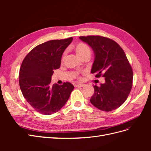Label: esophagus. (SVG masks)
Masks as SVG:
<instances>
[{
	"label": "esophagus",
	"mask_w": 151,
	"mask_h": 151,
	"mask_svg": "<svg viewBox=\"0 0 151 151\" xmlns=\"http://www.w3.org/2000/svg\"><path fill=\"white\" fill-rule=\"evenodd\" d=\"M86 86L85 84H83V83H80V84H76V87H84Z\"/></svg>",
	"instance_id": "obj_1"
}]
</instances>
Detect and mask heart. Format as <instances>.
Wrapping results in <instances>:
<instances>
[{"label":"heart","instance_id":"heart-1","mask_svg":"<svg viewBox=\"0 0 151 151\" xmlns=\"http://www.w3.org/2000/svg\"><path fill=\"white\" fill-rule=\"evenodd\" d=\"M75 51L77 55L80 58L86 55H91L90 48L86 44L83 43H80L77 44L76 46ZM64 57H65V53H63V57H62V60H63Z\"/></svg>","mask_w":151,"mask_h":151}]
</instances>
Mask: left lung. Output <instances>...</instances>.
Segmentation results:
<instances>
[{
    "instance_id": "1",
    "label": "left lung",
    "mask_w": 151,
    "mask_h": 151,
    "mask_svg": "<svg viewBox=\"0 0 151 151\" xmlns=\"http://www.w3.org/2000/svg\"><path fill=\"white\" fill-rule=\"evenodd\" d=\"M94 53L91 72L104 77L105 83L94 86L90 101L97 108L111 111L123 104L129 96L133 82V71L126 55L115 41L101 36H80Z\"/></svg>"
}]
</instances>
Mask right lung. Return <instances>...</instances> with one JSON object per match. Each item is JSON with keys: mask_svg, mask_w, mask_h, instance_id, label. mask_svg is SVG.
<instances>
[{"mask_svg": "<svg viewBox=\"0 0 151 151\" xmlns=\"http://www.w3.org/2000/svg\"><path fill=\"white\" fill-rule=\"evenodd\" d=\"M72 40L70 37L50 40L38 45L22 62L19 74L21 92L31 106L43 115L60 110L74 89L68 82L51 84L53 70L60 68L62 54Z\"/></svg>", "mask_w": 151, "mask_h": 151, "instance_id": "1", "label": "right lung"}]
</instances>
